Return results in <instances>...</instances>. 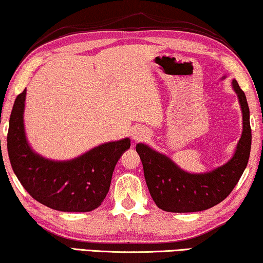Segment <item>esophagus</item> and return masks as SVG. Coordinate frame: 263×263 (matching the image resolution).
<instances>
[{"label": "esophagus", "instance_id": "34e87169", "mask_svg": "<svg viewBox=\"0 0 263 263\" xmlns=\"http://www.w3.org/2000/svg\"><path fill=\"white\" fill-rule=\"evenodd\" d=\"M147 137V131L145 128L142 127H137L135 130L132 131V138L136 142H139V140H144Z\"/></svg>", "mask_w": 263, "mask_h": 263}]
</instances>
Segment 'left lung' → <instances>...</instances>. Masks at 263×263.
I'll use <instances>...</instances> for the list:
<instances>
[{
  "label": "left lung",
  "mask_w": 263,
  "mask_h": 263,
  "mask_svg": "<svg viewBox=\"0 0 263 263\" xmlns=\"http://www.w3.org/2000/svg\"><path fill=\"white\" fill-rule=\"evenodd\" d=\"M232 89L237 94L242 109L243 131L232 157L220 167L206 173H188L146 144L136 145L147 188L161 210L186 213L211 209L223 201L241 179L250 155V112L246 94L236 80L232 81Z\"/></svg>",
  "instance_id": "8db88e82"
}]
</instances>
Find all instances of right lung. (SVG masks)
<instances>
[{"label":"right lung","mask_w":263,"mask_h":263,"mask_svg":"<svg viewBox=\"0 0 263 263\" xmlns=\"http://www.w3.org/2000/svg\"><path fill=\"white\" fill-rule=\"evenodd\" d=\"M26 89L16 96L9 119L7 147L10 164L29 195L62 212H89L109 191L117 162L130 149V138L103 143L79 157L53 161L36 154L25 132Z\"/></svg>","instance_id":"1"}]
</instances>
